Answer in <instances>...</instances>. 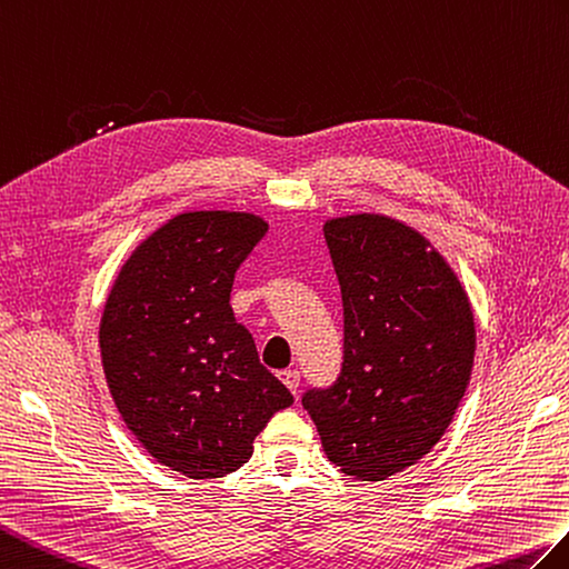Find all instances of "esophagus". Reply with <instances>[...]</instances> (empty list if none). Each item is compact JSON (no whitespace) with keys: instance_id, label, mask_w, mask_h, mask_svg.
Instances as JSON below:
<instances>
[{"instance_id":"1","label":"esophagus","mask_w":569,"mask_h":569,"mask_svg":"<svg viewBox=\"0 0 569 569\" xmlns=\"http://www.w3.org/2000/svg\"><path fill=\"white\" fill-rule=\"evenodd\" d=\"M280 380L287 385V389L292 391V395H297V389H299V370H284V372H280Z\"/></svg>"}]
</instances>
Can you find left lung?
Here are the masks:
<instances>
[{
    "label": "left lung",
    "mask_w": 569,
    "mask_h": 569,
    "mask_svg": "<svg viewBox=\"0 0 569 569\" xmlns=\"http://www.w3.org/2000/svg\"><path fill=\"white\" fill-rule=\"evenodd\" d=\"M343 297V362L301 403L331 462L362 482L401 472L446 433L470 382L475 319L421 233L377 213L326 221Z\"/></svg>",
    "instance_id": "obj_1"
}]
</instances>
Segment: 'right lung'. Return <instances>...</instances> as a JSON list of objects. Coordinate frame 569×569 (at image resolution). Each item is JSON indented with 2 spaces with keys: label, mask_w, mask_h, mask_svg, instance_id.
I'll return each instance as SVG.
<instances>
[{
  "label": "right lung",
  "mask_w": 569,
  "mask_h": 569,
  "mask_svg": "<svg viewBox=\"0 0 569 569\" xmlns=\"http://www.w3.org/2000/svg\"><path fill=\"white\" fill-rule=\"evenodd\" d=\"M264 233L252 213H180L133 250L107 299L99 348L121 419L192 479L236 472L295 401L231 309L236 272Z\"/></svg>",
  "instance_id": "obj_1"
}]
</instances>
